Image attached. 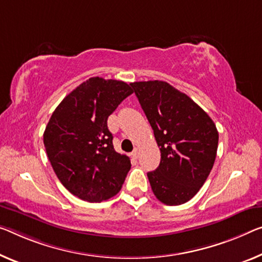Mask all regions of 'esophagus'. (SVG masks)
Returning <instances> with one entry per match:
<instances>
[{
	"instance_id": "esophagus-1",
	"label": "esophagus",
	"mask_w": 262,
	"mask_h": 262,
	"mask_svg": "<svg viewBox=\"0 0 262 262\" xmlns=\"http://www.w3.org/2000/svg\"><path fill=\"white\" fill-rule=\"evenodd\" d=\"M131 155H132V157H134V158H135V159H137V158H138V157H139V151H138V148H137V147H136V148H135V150H134V151H132V154H131Z\"/></svg>"
}]
</instances>
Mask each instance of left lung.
I'll use <instances>...</instances> for the list:
<instances>
[{
  "label": "left lung",
  "mask_w": 262,
  "mask_h": 262,
  "mask_svg": "<svg viewBox=\"0 0 262 262\" xmlns=\"http://www.w3.org/2000/svg\"><path fill=\"white\" fill-rule=\"evenodd\" d=\"M154 130L160 164L147 173L156 198L176 206L192 199L214 164L219 135L210 116L163 80L131 83Z\"/></svg>",
  "instance_id": "left-lung-1"
}]
</instances>
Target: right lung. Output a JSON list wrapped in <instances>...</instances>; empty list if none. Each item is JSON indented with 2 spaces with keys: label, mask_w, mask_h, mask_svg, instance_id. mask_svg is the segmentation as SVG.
I'll list each match as a JSON object with an SVG mask.
<instances>
[{
  "label": "right lung",
  "mask_w": 262,
  "mask_h": 262,
  "mask_svg": "<svg viewBox=\"0 0 262 262\" xmlns=\"http://www.w3.org/2000/svg\"><path fill=\"white\" fill-rule=\"evenodd\" d=\"M132 92L122 80L91 77L52 112L44 146L59 182L77 198L100 203L122 188L131 163L115 151L107 118Z\"/></svg>",
  "instance_id": "1"
}]
</instances>
